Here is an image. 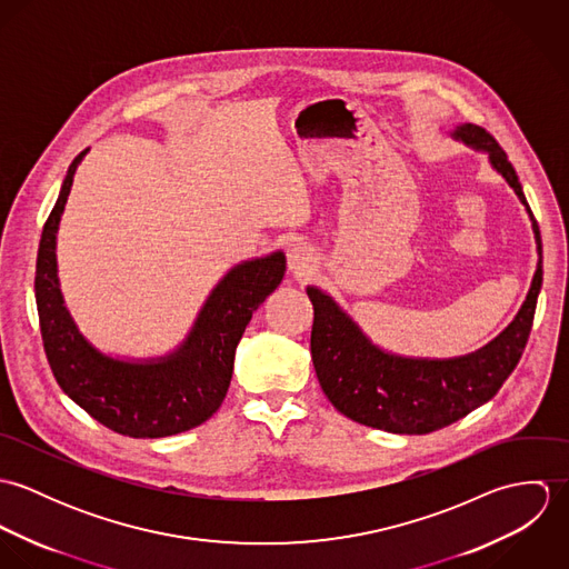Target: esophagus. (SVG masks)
<instances>
[{
  "label": "esophagus",
  "mask_w": 569,
  "mask_h": 569,
  "mask_svg": "<svg viewBox=\"0 0 569 569\" xmlns=\"http://www.w3.org/2000/svg\"><path fill=\"white\" fill-rule=\"evenodd\" d=\"M287 262L296 276H305L313 267V253L305 243H291L287 249Z\"/></svg>",
  "instance_id": "obj_1"
}]
</instances>
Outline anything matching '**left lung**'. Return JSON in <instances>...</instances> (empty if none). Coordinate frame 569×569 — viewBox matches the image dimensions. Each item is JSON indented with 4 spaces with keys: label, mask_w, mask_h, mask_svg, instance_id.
<instances>
[{
    "label": "left lung",
    "mask_w": 569,
    "mask_h": 569,
    "mask_svg": "<svg viewBox=\"0 0 569 569\" xmlns=\"http://www.w3.org/2000/svg\"><path fill=\"white\" fill-rule=\"evenodd\" d=\"M451 136L488 153L492 168L526 206L539 264L517 318L485 348L456 359L390 355L375 346L330 296L307 287L316 313L311 357L328 401L350 420L390 433H429L490 401L521 359L543 282L539 226L503 149L478 124H460Z\"/></svg>",
    "instance_id": "8db88e82"
}]
</instances>
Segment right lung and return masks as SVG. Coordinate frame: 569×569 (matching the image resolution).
Here are the masks:
<instances>
[{"mask_svg":"<svg viewBox=\"0 0 569 569\" xmlns=\"http://www.w3.org/2000/svg\"><path fill=\"white\" fill-rule=\"evenodd\" d=\"M87 151L68 168L37 253L34 298L48 363L61 390L116 433L163 438L188 431L206 422L223 403L244 326L280 284L287 258L282 251H273L230 269L174 352L149 361L102 355L79 332L57 278L59 221L77 166Z\"/></svg>","mask_w":569,"mask_h":569,"instance_id":"1","label":"right lung"}]
</instances>
